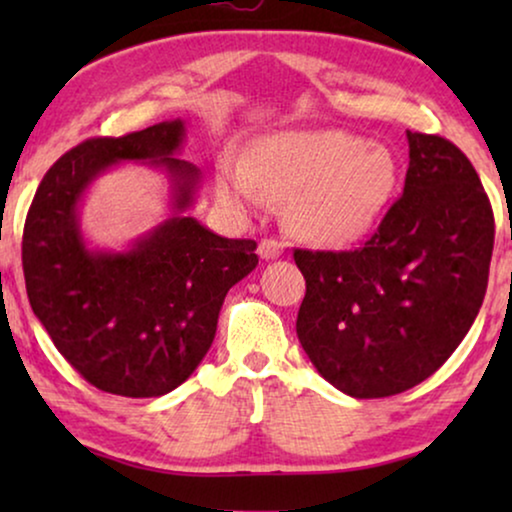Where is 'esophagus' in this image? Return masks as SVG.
<instances>
[{
    "instance_id": "esophagus-1",
    "label": "esophagus",
    "mask_w": 512,
    "mask_h": 512,
    "mask_svg": "<svg viewBox=\"0 0 512 512\" xmlns=\"http://www.w3.org/2000/svg\"><path fill=\"white\" fill-rule=\"evenodd\" d=\"M258 254H261L265 261H272V258H279L284 254V244L272 240V237H263V240L258 242Z\"/></svg>"
}]
</instances>
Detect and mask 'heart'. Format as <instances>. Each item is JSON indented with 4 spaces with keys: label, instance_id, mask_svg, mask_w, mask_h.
I'll return each mask as SVG.
<instances>
[{
    "label": "heart",
    "instance_id": "obj_1",
    "mask_svg": "<svg viewBox=\"0 0 512 512\" xmlns=\"http://www.w3.org/2000/svg\"><path fill=\"white\" fill-rule=\"evenodd\" d=\"M398 167L384 146L342 130H286L263 137L247 158H223L216 191L233 205L289 198L286 226L300 240L340 247L361 240L394 195Z\"/></svg>",
    "mask_w": 512,
    "mask_h": 512
}]
</instances>
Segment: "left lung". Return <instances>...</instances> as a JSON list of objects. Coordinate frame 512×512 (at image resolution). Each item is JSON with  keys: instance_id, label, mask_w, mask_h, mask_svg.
<instances>
[{"instance_id": "8db88e82", "label": "left lung", "mask_w": 512, "mask_h": 512, "mask_svg": "<svg viewBox=\"0 0 512 512\" xmlns=\"http://www.w3.org/2000/svg\"><path fill=\"white\" fill-rule=\"evenodd\" d=\"M403 195L354 251L296 249L307 291L296 333L326 382L401 394L464 340L487 291L494 214L478 172L438 135L408 130Z\"/></svg>"}]
</instances>
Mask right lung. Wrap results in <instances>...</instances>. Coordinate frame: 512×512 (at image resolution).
<instances>
[{"instance_id":"right-lung-1","label":"right lung","mask_w":512,"mask_h":512,"mask_svg":"<svg viewBox=\"0 0 512 512\" xmlns=\"http://www.w3.org/2000/svg\"><path fill=\"white\" fill-rule=\"evenodd\" d=\"M181 118L74 146L44 174L23 230L32 312L58 352L107 394L163 396L186 382L212 347L223 298L258 265L254 240H228L186 216L202 174L174 156ZM118 162L163 166L173 214L125 252L90 250L78 207Z\"/></svg>"}]
</instances>
